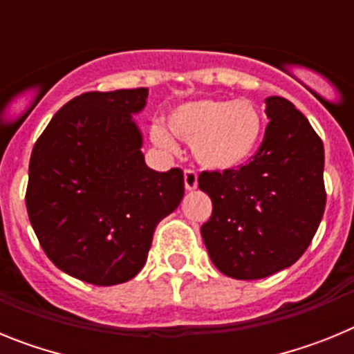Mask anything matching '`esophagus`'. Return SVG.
Instances as JSON below:
<instances>
[{
  "instance_id": "34e87169",
  "label": "esophagus",
  "mask_w": 354,
  "mask_h": 354,
  "mask_svg": "<svg viewBox=\"0 0 354 354\" xmlns=\"http://www.w3.org/2000/svg\"><path fill=\"white\" fill-rule=\"evenodd\" d=\"M184 186H186L187 192H192V189H196L198 186V175L193 168H186L184 170Z\"/></svg>"
}]
</instances>
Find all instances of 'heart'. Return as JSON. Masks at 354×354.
I'll list each match as a JSON object with an SVG mask.
<instances>
[{"label": "heart", "mask_w": 354, "mask_h": 354, "mask_svg": "<svg viewBox=\"0 0 354 354\" xmlns=\"http://www.w3.org/2000/svg\"><path fill=\"white\" fill-rule=\"evenodd\" d=\"M168 129L193 145L200 165L211 170H230L248 161L255 152L262 120L250 101L200 99L174 109L168 117ZM152 138L162 149H174L165 131L154 129Z\"/></svg>", "instance_id": "1"}]
</instances>
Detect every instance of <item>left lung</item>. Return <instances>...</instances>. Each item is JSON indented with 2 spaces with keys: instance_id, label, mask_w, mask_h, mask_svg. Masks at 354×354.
<instances>
[{
  "instance_id": "left-lung-1",
  "label": "left lung",
  "mask_w": 354,
  "mask_h": 354,
  "mask_svg": "<svg viewBox=\"0 0 354 354\" xmlns=\"http://www.w3.org/2000/svg\"><path fill=\"white\" fill-rule=\"evenodd\" d=\"M270 124L250 162L202 171L212 200L202 228L212 264L237 280H259L301 257L326 205L324 147L310 122L283 97H268Z\"/></svg>"
}]
</instances>
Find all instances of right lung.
I'll return each instance as SVG.
<instances>
[{"mask_svg": "<svg viewBox=\"0 0 354 354\" xmlns=\"http://www.w3.org/2000/svg\"><path fill=\"white\" fill-rule=\"evenodd\" d=\"M147 88L86 92L62 106L30 158L26 209L49 261L93 286L142 271L152 236L184 196L180 168L150 170L133 113Z\"/></svg>", "mask_w": 354, "mask_h": 354, "instance_id": "add662e5", "label": "right lung"}]
</instances>
